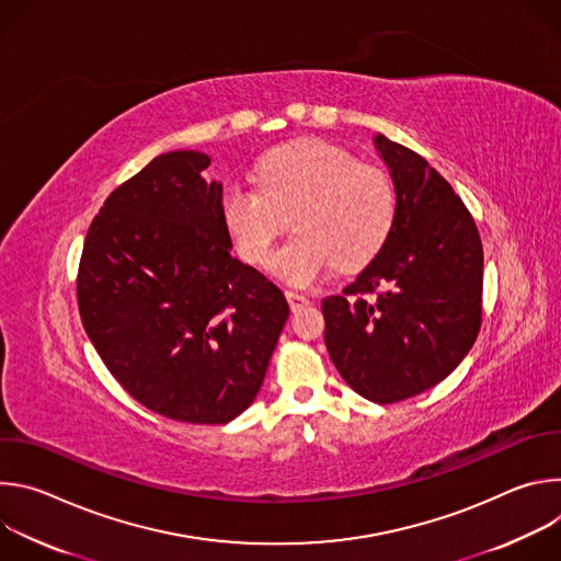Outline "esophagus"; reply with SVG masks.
<instances>
[{"instance_id":"obj_1","label":"esophagus","mask_w":561,"mask_h":561,"mask_svg":"<svg viewBox=\"0 0 561 561\" xmlns=\"http://www.w3.org/2000/svg\"><path fill=\"white\" fill-rule=\"evenodd\" d=\"M286 299H288L290 310H299V308L308 306V297L304 293H297V290H286Z\"/></svg>"}]
</instances>
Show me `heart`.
Listing matches in <instances>:
<instances>
[{"instance_id":"1","label":"heart","mask_w":561,"mask_h":561,"mask_svg":"<svg viewBox=\"0 0 561 561\" xmlns=\"http://www.w3.org/2000/svg\"><path fill=\"white\" fill-rule=\"evenodd\" d=\"M397 184L379 167L333 144L301 139L266 152L257 186L230 184L221 217L247 262L266 264L293 219L295 234L271 268L295 286H310L333 266L364 268L386 244L397 219Z\"/></svg>"}]
</instances>
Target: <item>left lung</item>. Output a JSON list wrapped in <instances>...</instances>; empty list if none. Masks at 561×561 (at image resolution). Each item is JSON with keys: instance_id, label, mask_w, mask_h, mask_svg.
Returning a JSON list of instances; mask_svg holds the SVG:
<instances>
[{"instance_id": "8db88e82", "label": "left lung", "mask_w": 561, "mask_h": 561, "mask_svg": "<svg viewBox=\"0 0 561 561\" xmlns=\"http://www.w3.org/2000/svg\"><path fill=\"white\" fill-rule=\"evenodd\" d=\"M397 184L383 249L342 295L322 299L327 348L375 404L420 394L466 357L482 327L484 251L453 186L415 150L375 137Z\"/></svg>"}]
</instances>
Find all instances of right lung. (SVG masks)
Instances as JSON below:
<instances>
[{
    "mask_svg": "<svg viewBox=\"0 0 561 561\" xmlns=\"http://www.w3.org/2000/svg\"><path fill=\"white\" fill-rule=\"evenodd\" d=\"M210 157H154L95 215L79 260V317L119 386L148 411L226 424L264 381L284 293L230 255Z\"/></svg>",
    "mask_w": 561,
    "mask_h": 561,
    "instance_id": "add662e5",
    "label": "right lung"
}]
</instances>
